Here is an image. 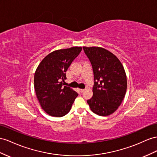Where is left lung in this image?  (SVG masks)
Wrapping results in <instances>:
<instances>
[{
	"label": "left lung",
	"mask_w": 157,
	"mask_h": 157,
	"mask_svg": "<svg viewBox=\"0 0 157 157\" xmlns=\"http://www.w3.org/2000/svg\"><path fill=\"white\" fill-rule=\"evenodd\" d=\"M78 47L54 51L40 62L34 74V90L44 111L60 117L69 113L78 94L65 80L66 73L81 50Z\"/></svg>",
	"instance_id": "obj_1"
}]
</instances>
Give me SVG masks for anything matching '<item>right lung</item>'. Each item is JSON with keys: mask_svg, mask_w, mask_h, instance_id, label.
<instances>
[{"mask_svg": "<svg viewBox=\"0 0 157 157\" xmlns=\"http://www.w3.org/2000/svg\"><path fill=\"white\" fill-rule=\"evenodd\" d=\"M93 68V96L87 100L91 110L100 116L112 114L122 103L127 91V76L119 59L100 47H83Z\"/></svg>", "mask_w": 157, "mask_h": 157, "instance_id": "1", "label": "right lung"}]
</instances>
